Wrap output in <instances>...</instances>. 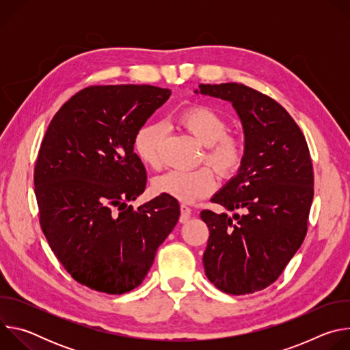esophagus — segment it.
<instances>
[{"label":"esophagus","instance_id":"obj_1","mask_svg":"<svg viewBox=\"0 0 350 350\" xmlns=\"http://www.w3.org/2000/svg\"><path fill=\"white\" fill-rule=\"evenodd\" d=\"M180 211H181V215H180V221L181 223H185V221H188V219L191 217V208L189 206H187V205H181L180 206Z\"/></svg>","mask_w":350,"mask_h":350}]
</instances>
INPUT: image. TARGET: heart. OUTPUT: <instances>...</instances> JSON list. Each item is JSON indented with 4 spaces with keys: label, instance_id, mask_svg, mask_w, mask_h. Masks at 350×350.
I'll list each match as a JSON object with an SVG mask.
<instances>
[{
    "label": "heart",
    "instance_id": "heart-1",
    "mask_svg": "<svg viewBox=\"0 0 350 350\" xmlns=\"http://www.w3.org/2000/svg\"><path fill=\"white\" fill-rule=\"evenodd\" d=\"M177 124L205 146L202 161L224 178L235 176L246 159V139L237 133H227V120L208 105H191L183 109ZM166 129L161 123L144 124L134 137V149L138 158L149 167L162 165V146ZM216 178L209 167L189 172L170 170L158 177L154 188L159 193L170 195L181 202H192L215 191Z\"/></svg>",
    "mask_w": 350,
    "mask_h": 350
}]
</instances>
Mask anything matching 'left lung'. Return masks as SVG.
Wrapping results in <instances>:
<instances>
[{"label":"left lung","mask_w":350,"mask_h":350,"mask_svg":"<svg viewBox=\"0 0 350 350\" xmlns=\"http://www.w3.org/2000/svg\"><path fill=\"white\" fill-rule=\"evenodd\" d=\"M199 90L232 104L246 139L243 166L212 198L242 215L201 212L209 228L205 273L226 293H254L281 275L306 237L314 193L309 146L269 95L238 83L199 84Z\"/></svg>","instance_id":"8db88e82"}]
</instances>
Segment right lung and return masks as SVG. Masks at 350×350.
<instances>
[{
    "label": "right lung",
    "instance_id": "right-lung-1",
    "mask_svg": "<svg viewBox=\"0 0 350 350\" xmlns=\"http://www.w3.org/2000/svg\"><path fill=\"white\" fill-rule=\"evenodd\" d=\"M146 84L90 85L55 113L34 166L41 230L80 284L109 295L137 288L177 224V199L127 206L146 185L134 137L170 96Z\"/></svg>",
    "mask_w": 350,
    "mask_h": 350
}]
</instances>
